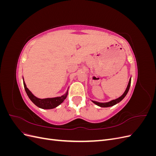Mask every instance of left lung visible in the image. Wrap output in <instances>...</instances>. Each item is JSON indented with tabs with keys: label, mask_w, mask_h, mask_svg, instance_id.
Instances as JSON below:
<instances>
[{
	"label": "left lung",
	"mask_w": 156,
	"mask_h": 156,
	"mask_svg": "<svg viewBox=\"0 0 156 156\" xmlns=\"http://www.w3.org/2000/svg\"><path fill=\"white\" fill-rule=\"evenodd\" d=\"M131 77H130L129 79V83H128V84H127V88L126 89L125 92H124V94H122V95L121 96H120L119 98H118L117 99H115V100H111L110 101L108 102H105V103H101V102H98V101H93L92 100V101L95 103L96 105H97L98 106H100L101 107H112L113 105H115L116 104H117L118 103H119L120 101H121L123 99L126 97V96L127 95V92H128L129 91V87H130V85H131Z\"/></svg>",
	"instance_id": "1"
}]
</instances>
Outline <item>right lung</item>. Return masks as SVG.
I'll use <instances>...</instances> for the list:
<instances>
[{
    "instance_id": "obj_1",
    "label": "right lung",
    "mask_w": 156,
    "mask_h": 156,
    "mask_svg": "<svg viewBox=\"0 0 156 156\" xmlns=\"http://www.w3.org/2000/svg\"><path fill=\"white\" fill-rule=\"evenodd\" d=\"M23 84H24V88L27 92V96H29V99L32 101V103H34V104L39 108H43V109H51V108H54L56 107H58L59 105H60L61 103L64 101L65 99L67 98L68 93V88L64 95L61 96L55 97V98H44V99L38 98L36 97L34 94L30 91V90L27 87V85L24 81V79H23Z\"/></svg>"
}]
</instances>
